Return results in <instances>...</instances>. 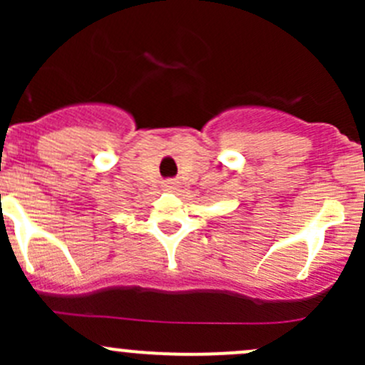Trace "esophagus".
<instances>
[{
	"mask_svg": "<svg viewBox=\"0 0 365 365\" xmlns=\"http://www.w3.org/2000/svg\"><path fill=\"white\" fill-rule=\"evenodd\" d=\"M164 187L165 190H176V187H178V182H175V180H168V182H164Z\"/></svg>",
	"mask_w": 365,
	"mask_h": 365,
	"instance_id": "esophagus-1",
	"label": "esophagus"
}]
</instances>
